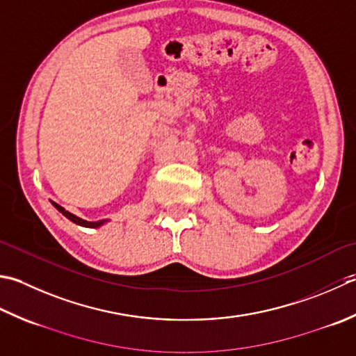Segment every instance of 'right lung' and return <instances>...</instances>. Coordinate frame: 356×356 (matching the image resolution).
<instances>
[{
    "mask_svg": "<svg viewBox=\"0 0 356 356\" xmlns=\"http://www.w3.org/2000/svg\"><path fill=\"white\" fill-rule=\"evenodd\" d=\"M52 205L57 208V210L60 211V213H63L66 216V218L69 219V220H72L74 224H76V225H81V227H88V228H97V227H100V225H103L104 222H108L106 219H103V220H97V222H88V220H83V219H80V218H76L75 214H72V213H69V211H66L65 208L63 207H60L58 204H55V202H52Z\"/></svg>",
    "mask_w": 356,
    "mask_h": 356,
    "instance_id": "1",
    "label": "right lung"
}]
</instances>
